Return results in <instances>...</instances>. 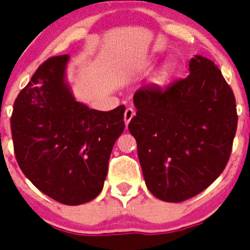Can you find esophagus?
<instances>
[{
  "instance_id": "obj_1",
  "label": "esophagus",
  "mask_w": 250,
  "mask_h": 250,
  "mask_svg": "<svg viewBox=\"0 0 250 250\" xmlns=\"http://www.w3.org/2000/svg\"><path fill=\"white\" fill-rule=\"evenodd\" d=\"M134 115H135L134 109H132V107H127V109H125V125H128V123H129L130 120L134 117Z\"/></svg>"
}]
</instances>
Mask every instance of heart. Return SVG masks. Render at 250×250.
I'll use <instances>...</instances> for the list:
<instances>
[{
	"label": "heart",
	"instance_id": "b5f03b06",
	"mask_svg": "<svg viewBox=\"0 0 250 250\" xmlns=\"http://www.w3.org/2000/svg\"><path fill=\"white\" fill-rule=\"evenodd\" d=\"M173 71L174 69L172 65L165 64L162 67H161L160 71L157 72V75H156V82H157L158 84H163V83H166L170 77H172Z\"/></svg>",
	"mask_w": 250,
	"mask_h": 250
}]
</instances>
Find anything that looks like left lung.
Returning a JSON list of instances; mask_svg holds the SVG:
<instances>
[{
    "label": "left lung",
    "instance_id": "left-lung-1",
    "mask_svg": "<svg viewBox=\"0 0 250 250\" xmlns=\"http://www.w3.org/2000/svg\"><path fill=\"white\" fill-rule=\"evenodd\" d=\"M188 70L166 89L137 90L128 125L146 186L166 202L198 195L223 173L237 129L236 100L219 67L196 55Z\"/></svg>",
    "mask_w": 250,
    "mask_h": 250
}]
</instances>
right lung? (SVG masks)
I'll return each instance as SVG.
<instances>
[{
	"instance_id": "1",
	"label": "right lung",
	"mask_w": 250,
	"mask_h": 250,
	"mask_svg": "<svg viewBox=\"0 0 250 250\" xmlns=\"http://www.w3.org/2000/svg\"><path fill=\"white\" fill-rule=\"evenodd\" d=\"M67 62L65 54L40 65L14 102L11 129L25 176L53 200L78 206L102 192L125 107L98 111L76 102L65 80Z\"/></svg>"
}]
</instances>
